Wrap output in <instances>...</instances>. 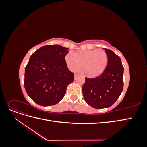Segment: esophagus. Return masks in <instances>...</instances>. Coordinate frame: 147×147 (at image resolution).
Returning <instances> with one entry per match:
<instances>
[{
    "mask_svg": "<svg viewBox=\"0 0 147 147\" xmlns=\"http://www.w3.org/2000/svg\"><path fill=\"white\" fill-rule=\"evenodd\" d=\"M78 74H75V77H74V78H75V80H76L77 79V77H78Z\"/></svg>",
    "mask_w": 147,
    "mask_h": 147,
    "instance_id": "esophagus-1",
    "label": "esophagus"
}]
</instances>
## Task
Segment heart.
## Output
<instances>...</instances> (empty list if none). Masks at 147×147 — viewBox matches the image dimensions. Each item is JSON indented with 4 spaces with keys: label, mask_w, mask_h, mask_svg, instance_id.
<instances>
[{
    "label": "heart",
    "mask_w": 147,
    "mask_h": 147,
    "mask_svg": "<svg viewBox=\"0 0 147 147\" xmlns=\"http://www.w3.org/2000/svg\"><path fill=\"white\" fill-rule=\"evenodd\" d=\"M65 63L71 71H77L83 67L90 77H96L106 69L109 63V56L103 50H86L75 53H67Z\"/></svg>",
    "instance_id": "heart-1"
}]
</instances>
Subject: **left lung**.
<instances>
[{
    "label": "left lung",
    "instance_id": "obj_1",
    "mask_svg": "<svg viewBox=\"0 0 147 147\" xmlns=\"http://www.w3.org/2000/svg\"><path fill=\"white\" fill-rule=\"evenodd\" d=\"M109 63L99 76L85 78L82 87L84 99L93 108H108L117 101L123 89L124 67L120 57L109 49L104 48Z\"/></svg>",
    "mask_w": 147,
    "mask_h": 147
}]
</instances>
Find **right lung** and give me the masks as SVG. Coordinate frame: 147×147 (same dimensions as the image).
<instances>
[{
    "label": "right lung",
    "mask_w": 147,
    "mask_h": 147,
    "mask_svg": "<svg viewBox=\"0 0 147 147\" xmlns=\"http://www.w3.org/2000/svg\"><path fill=\"white\" fill-rule=\"evenodd\" d=\"M69 48L59 45H45L31 55L25 68L24 88L35 103L55 105L63 98L74 74L68 69L65 56Z\"/></svg>",
    "instance_id": "1"
}]
</instances>
